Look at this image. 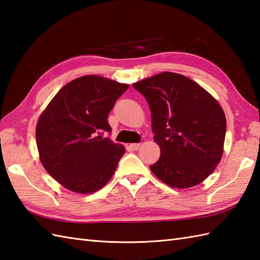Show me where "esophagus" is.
Returning <instances> with one entry per match:
<instances>
[{
    "instance_id": "34e87169",
    "label": "esophagus",
    "mask_w": 260,
    "mask_h": 260,
    "mask_svg": "<svg viewBox=\"0 0 260 260\" xmlns=\"http://www.w3.org/2000/svg\"><path fill=\"white\" fill-rule=\"evenodd\" d=\"M129 147L131 150H138L140 148V143H131Z\"/></svg>"
}]
</instances>
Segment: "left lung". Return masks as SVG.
<instances>
[{
    "mask_svg": "<svg viewBox=\"0 0 260 260\" xmlns=\"http://www.w3.org/2000/svg\"><path fill=\"white\" fill-rule=\"evenodd\" d=\"M151 111L153 139L160 158L150 169L172 188L203 182L220 162L226 117L203 86L174 72H162L134 84Z\"/></svg>",
    "mask_w": 260,
    "mask_h": 260,
    "instance_id": "8db88e82",
    "label": "left lung"
}]
</instances>
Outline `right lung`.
Segmentation results:
<instances>
[{"instance_id": "obj_1", "label": "right lung", "mask_w": 260, "mask_h": 260, "mask_svg": "<svg viewBox=\"0 0 260 260\" xmlns=\"http://www.w3.org/2000/svg\"><path fill=\"white\" fill-rule=\"evenodd\" d=\"M128 84L84 76L57 92L37 124L40 159L63 187L90 193L110 180L125 149L110 134L108 115Z\"/></svg>"}]
</instances>
